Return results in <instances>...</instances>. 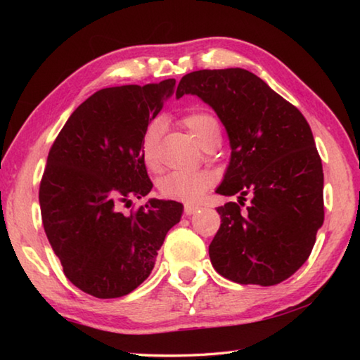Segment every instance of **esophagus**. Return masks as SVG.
I'll return each instance as SVG.
<instances>
[{"instance_id": "34e87169", "label": "esophagus", "mask_w": 360, "mask_h": 360, "mask_svg": "<svg viewBox=\"0 0 360 360\" xmlns=\"http://www.w3.org/2000/svg\"><path fill=\"white\" fill-rule=\"evenodd\" d=\"M198 211V206H195V205H186L184 206V212H186V216H192V214H195V212Z\"/></svg>"}]
</instances>
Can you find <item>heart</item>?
Here are the masks:
<instances>
[{"instance_id":"b5f03b06","label":"heart","mask_w":360,"mask_h":360,"mask_svg":"<svg viewBox=\"0 0 360 360\" xmlns=\"http://www.w3.org/2000/svg\"><path fill=\"white\" fill-rule=\"evenodd\" d=\"M186 129L191 131L195 141L202 148L212 139H221V129L214 115L208 112H192L184 117ZM162 135V124L158 120L150 122L143 131L139 150L144 165L150 172L158 169V141ZM212 184V174L208 172L193 173H168L158 179L157 188L162 197L178 202H195L202 197Z\"/></svg>"}]
</instances>
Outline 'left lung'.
<instances>
[{"instance_id": "8db88e82", "label": "left lung", "mask_w": 360, "mask_h": 360, "mask_svg": "<svg viewBox=\"0 0 360 360\" xmlns=\"http://www.w3.org/2000/svg\"><path fill=\"white\" fill-rule=\"evenodd\" d=\"M188 94L214 109L229 135L230 162L216 193L238 195V203L217 208L211 264L233 283L279 284L307 262L324 222V173L311 129L248 70L188 72L176 98ZM246 194L252 203L243 210Z\"/></svg>"}]
</instances>
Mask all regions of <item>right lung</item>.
<instances>
[{
	"label": "right lung",
	"mask_w": 360,
	"mask_h": 360,
	"mask_svg": "<svg viewBox=\"0 0 360 360\" xmlns=\"http://www.w3.org/2000/svg\"><path fill=\"white\" fill-rule=\"evenodd\" d=\"M174 84L98 90L70 115L49 150L39 186L42 225L65 276L85 294L117 298L135 290L181 221L184 206L173 200L150 198L129 216L120 211L150 192L139 143Z\"/></svg>",
	"instance_id": "1"
}]
</instances>
